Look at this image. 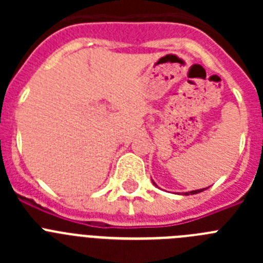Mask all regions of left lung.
Instances as JSON below:
<instances>
[{
    "label": "left lung",
    "mask_w": 263,
    "mask_h": 263,
    "mask_svg": "<svg viewBox=\"0 0 263 263\" xmlns=\"http://www.w3.org/2000/svg\"><path fill=\"white\" fill-rule=\"evenodd\" d=\"M153 184H154L155 187H158V185L155 184V182H154V180H153ZM204 190H205V188H201V190H196V191H190V192H184V194H183V195H195V194H199V192H203Z\"/></svg>",
    "instance_id": "8db88e82"
}]
</instances>
